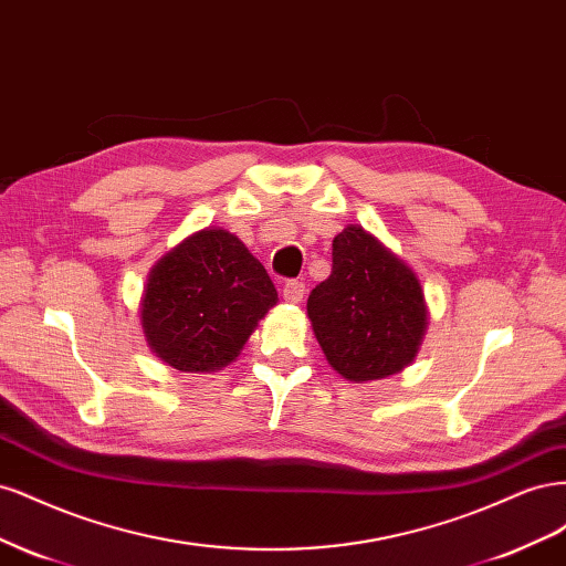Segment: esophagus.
<instances>
[{"label": "esophagus", "instance_id": "esophagus-1", "mask_svg": "<svg viewBox=\"0 0 566 566\" xmlns=\"http://www.w3.org/2000/svg\"><path fill=\"white\" fill-rule=\"evenodd\" d=\"M283 300L290 304H300L304 300V283L302 281H285Z\"/></svg>", "mask_w": 566, "mask_h": 566}]
</instances>
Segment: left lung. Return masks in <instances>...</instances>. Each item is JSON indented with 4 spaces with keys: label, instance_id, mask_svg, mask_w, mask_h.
<instances>
[{
    "label": "left lung",
    "instance_id": "1",
    "mask_svg": "<svg viewBox=\"0 0 566 566\" xmlns=\"http://www.w3.org/2000/svg\"><path fill=\"white\" fill-rule=\"evenodd\" d=\"M306 314L328 364L352 382L380 380L413 361L427 328L420 281L361 227L333 241V271Z\"/></svg>",
    "mask_w": 566,
    "mask_h": 566
}]
</instances>
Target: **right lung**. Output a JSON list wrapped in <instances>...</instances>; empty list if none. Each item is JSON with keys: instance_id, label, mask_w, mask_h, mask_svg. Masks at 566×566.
<instances>
[{"instance_id": "add662e5", "label": "right lung", "mask_w": 566, "mask_h": 566, "mask_svg": "<svg viewBox=\"0 0 566 566\" xmlns=\"http://www.w3.org/2000/svg\"><path fill=\"white\" fill-rule=\"evenodd\" d=\"M276 300L266 269L233 233L205 229L150 271L142 325L160 361L208 373L233 361Z\"/></svg>"}]
</instances>
